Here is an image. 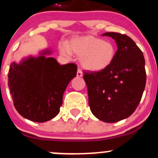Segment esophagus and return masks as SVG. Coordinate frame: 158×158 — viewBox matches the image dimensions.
<instances>
[{
    "instance_id": "esophagus-1",
    "label": "esophagus",
    "mask_w": 158,
    "mask_h": 158,
    "mask_svg": "<svg viewBox=\"0 0 158 158\" xmlns=\"http://www.w3.org/2000/svg\"><path fill=\"white\" fill-rule=\"evenodd\" d=\"M77 76L78 77H83V72L81 71V69H78L77 70Z\"/></svg>"
}]
</instances>
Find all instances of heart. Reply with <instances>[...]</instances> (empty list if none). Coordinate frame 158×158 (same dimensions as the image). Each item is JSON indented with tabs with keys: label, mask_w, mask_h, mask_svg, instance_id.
<instances>
[{
	"label": "heart",
	"mask_w": 158,
	"mask_h": 158,
	"mask_svg": "<svg viewBox=\"0 0 158 158\" xmlns=\"http://www.w3.org/2000/svg\"><path fill=\"white\" fill-rule=\"evenodd\" d=\"M60 51L65 56H70L71 53L79 56L81 66L91 72L107 70L116 57V48L113 43L93 35L73 37L67 44H60Z\"/></svg>",
	"instance_id": "b5f03b06"
}]
</instances>
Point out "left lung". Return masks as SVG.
I'll use <instances>...</instances> for the list:
<instances>
[{
	"label": "left lung",
	"instance_id": "8db88e82",
	"mask_svg": "<svg viewBox=\"0 0 158 158\" xmlns=\"http://www.w3.org/2000/svg\"><path fill=\"white\" fill-rule=\"evenodd\" d=\"M118 50L113 64L101 72L84 73L92 114L106 123L128 118L140 103L146 84L145 60L135 42L125 34L107 32Z\"/></svg>",
	"mask_w": 158,
	"mask_h": 158
}]
</instances>
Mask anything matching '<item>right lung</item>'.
<instances>
[{
  "label": "right lung",
  "mask_w": 158,
  "mask_h": 158,
  "mask_svg": "<svg viewBox=\"0 0 158 158\" xmlns=\"http://www.w3.org/2000/svg\"><path fill=\"white\" fill-rule=\"evenodd\" d=\"M52 53L45 48L37 56L10 64L8 86L14 105L23 118L34 122H46L58 114L67 86L77 74L75 64L60 65L50 57Z\"/></svg>",
  "instance_id": "1"
}]
</instances>
